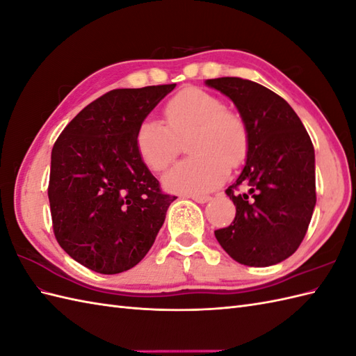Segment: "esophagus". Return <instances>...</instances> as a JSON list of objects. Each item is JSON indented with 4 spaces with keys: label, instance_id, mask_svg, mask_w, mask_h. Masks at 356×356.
Here are the masks:
<instances>
[{
    "label": "esophagus",
    "instance_id": "34e87169",
    "mask_svg": "<svg viewBox=\"0 0 356 356\" xmlns=\"http://www.w3.org/2000/svg\"><path fill=\"white\" fill-rule=\"evenodd\" d=\"M191 198L195 203H200V204H204L211 200L209 195H191Z\"/></svg>",
    "mask_w": 356,
    "mask_h": 356
}]
</instances>
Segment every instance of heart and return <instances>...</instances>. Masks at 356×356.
Segmentation results:
<instances>
[{
	"label": "heart",
	"instance_id": "heart-1",
	"mask_svg": "<svg viewBox=\"0 0 356 356\" xmlns=\"http://www.w3.org/2000/svg\"><path fill=\"white\" fill-rule=\"evenodd\" d=\"M168 126L147 118L136 131L140 159L153 171L168 168L189 138V158L172 167L162 184L170 193L198 195L226 180L249 152V129L241 115L225 109L218 97L203 89L180 90L165 106Z\"/></svg>",
	"mask_w": 356,
	"mask_h": 356
}]
</instances>
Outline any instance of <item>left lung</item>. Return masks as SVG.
Returning a JSON list of instances; mask_svg holds the SVG:
<instances>
[{
    "label": "left lung",
    "instance_id": "1",
    "mask_svg": "<svg viewBox=\"0 0 356 356\" xmlns=\"http://www.w3.org/2000/svg\"><path fill=\"white\" fill-rule=\"evenodd\" d=\"M234 102L249 129L245 165L226 194L236 206L216 238L230 258L249 267L285 261L307 234L316 208V154L308 131L282 97L238 77L204 81ZM239 184L250 186L236 193Z\"/></svg>",
    "mask_w": 356,
    "mask_h": 356
}]
</instances>
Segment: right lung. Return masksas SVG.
I'll return each mask as SVG.
<instances>
[{"label": "right lung", "instance_id": "add662e5", "mask_svg": "<svg viewBox=\"0 0 356 356\" xmlns=\"http://www.w3.org/2000/svg\"><path fill=\"white\" fill-rule=\"evenodd\" d=\"M175 88L111 90L56 140L48 185L54 235L89 270L117 275L135 267L177 198L161 191L136 148L139 124Z\"/></svg>", "mask_w": 356, "mask_h": 356}]
</instances>
